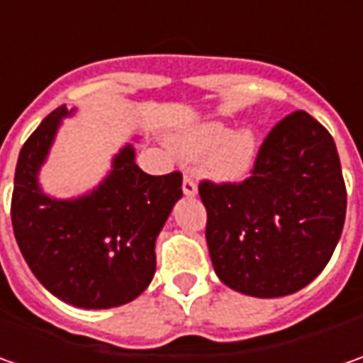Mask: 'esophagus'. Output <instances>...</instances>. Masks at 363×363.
I'll return each mask as SVG.
<instances>
[{
    "instance_id": "1",
    "label": "esophagus",
    "mask_w": 363,
    "mask_h": 363,
    "mask_svg": "<svg viewBox=\"0 0 363 363\" xmlns=\"http://www.w3.org/2000/svg\"><path fill=\"white\" fill-rule=\"evenodd\" d=\"M182 188H184V194H186V196H196V191H198V184H196V179H194L191 175H184V184H182Z\"/></svg>"
}]
</instances>
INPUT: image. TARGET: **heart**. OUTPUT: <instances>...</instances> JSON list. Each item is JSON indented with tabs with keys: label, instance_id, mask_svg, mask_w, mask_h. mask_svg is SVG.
Wrapping results in <instances>:
<instances>
[{
	"label": "heart",
	"instance_id": "heart-1",
	"mask_svg": "<svg viewBox=\"0 0 363 363\" xmlns=\"http://www.w3.org/2000/svg\"><path fill=\"white\" fill-rule=\"evenodd\" d=\"M174 147L184 157H202L206 169L220 179H238L250 172L257 157V137L252 131L232 133L222 123H203L175 137Z\"/></svg>",
	"mask_w": 363,
	"mask_h": 363
}]
</instances>
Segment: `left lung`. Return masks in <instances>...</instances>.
Returning a JSON list of instances; mask_svg holds the SVG:
<instances>
[{
	"label": "left lung",
	"instance_id": "8db88e82",
	"mask_svg": "<svg viewBox=\"0 0 363 363\" xmlns=\"http://www.w3.org/2000/svg\"><path fill=\"white\" fill-rule=\"evenodd\" d=\"M206 240L224 285L283 297L325 269L342 236L347 191L329 131L305 111L279 121L258 147L250 177L200 182Z\"/></svg>",
	"mask_w": 363,
	"mask_h": 363
}]
</instances>
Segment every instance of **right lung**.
I'll return each instance as SVG.
<instances>
[{
	"label": "right lung",
	"instance_id": "add662e5",
	"mask_svg": "<svg viewBox=\"0 0 363 363\" xmlns=\"http://www.w3.org/2000/svg\"><path fill=\"white\" fill-rule=\"evenodd\" d=\"M68 115L58 106L20 151L11 224L35 279L64 303L108 309L139 297L155 274V238L182 198V174L149 175L127 145L91 196L52 200L38 188V169Z\"/></svg>",
	"mask_w": 363,
	"mask_h": 363
}]
</instances>
